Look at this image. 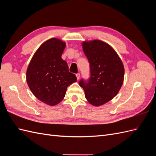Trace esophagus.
<instances>
[{"instance_id": "34e87169", "label": "esophagus", "mask_w": 156, "mask_h": 156, "mask_svg": "<svg viewBox=\"0 0 156 156\" xmlns=\"http://www.w3.org/2000/svg\"><path fill=\"white\" fill-rule=\"evenodd\" d=\"M76 77H77V80H79L80 78V73H76Z\"/></svg>"}]
</instances>
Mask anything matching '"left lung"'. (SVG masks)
I'll list each match as a JSON object with an SVG mask.
<instances>
[{
  "label": "left lung",
  "instance_id": "8db88e82",
  "mask_svg": "<svg viewBox=\"0 0 156 156\" xmlns=\"http://www.w3.org/2000/svg\"><path fill=\"white\" fill-rule=\"evenodd\" d=\"M83 48L90 65V77L79 84L90 104L100 106L111 100L123 84L124 68L111 47L100 40L84 41Z\"/></svg>",
  "mask_w": 156,
  "mask_h": 156
}]
</instances>
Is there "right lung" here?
<instances>
[{
	"instance_id": "right-lung-1",
	"label": "right lung",
	"mask_w": 156,
	"mask_h": 156,
	"mask_svg": "<svg viewBox=\"0 0 156 156\" xmlns=\"http://www.w3.org/2000/svg\"><path fill=\"white\" fill-rule=\"evenodd\" d=\"M66 44L56 38L37 49L27 71V81L33 94L46 104L55 105L63 100L68 87L77 81L61 56Z\"/></svg>"
}]
</instances>
